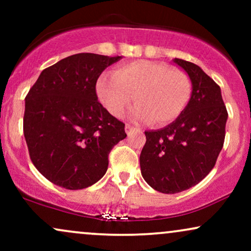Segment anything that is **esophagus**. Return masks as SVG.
Segmentation results:
<instances>
[{"mask_svg":"<svg viewBox=\"0 0 251 251\" xmlns=\"http://www.w3.org/2000/svg\"><path fill=\"white\" fill-rule=\"evenodd\" d=\"M125 131H126V133H127V135H131V134H133L134 132L140 131V128L135 127V126L131 125V124H126V125H125Z\"/></svg>","mask_w":251,"mask_h":251,"instance_id":"obj_1","label":"esophagus"}]
</instances>
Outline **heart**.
<instances>
[{"instance_id": "obj_1", "label": "heart", "mask_w": 251, "mask_h": 251, "mask_svg": "<svg viewBox=\"0 0 251 251\" xmlns=\"http://www.w3.org/2000/svg\"><path fill=\"white\" fill-rule=\"evenodd\" d=\"M192 86L183 71L164 62L138 60L120 66L113 75L103 74L97 82V94L109 113L122 117L133 97L135 119L163 126L177 120L191 99Z\"/></svg>"}]
</instances>
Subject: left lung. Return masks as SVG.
I'll use <instances>...</instances> for the list:
<instances>
[{
  "instance_id": "8db88e82",
  "label": "left lung",
  "mask_w": 251,
  "mask_h": 251,
  "mask_svg": "<svg viewBox=\"0 0 251 251\" xmlns=\"http://www.w3.org/2000/svg\"><path fill=\"white\" fill-rule=\"evenodd\" d=\"M174 62L191 79V99L174 123L145 132L140 153L144 179L163 194L188 190L209 175L223 148L227 119L220 86L195 63Z\"/></svg>"
}]
</instances>
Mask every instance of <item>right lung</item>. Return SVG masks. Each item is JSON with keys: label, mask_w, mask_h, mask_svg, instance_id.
<instances>
[{"label": "right lung", "mask_w": 251, "mask_h": 251, "mask_svg": "<svg viewBox=\"0 0 251 251\" xmlns=\"http://www.w3.org/2000/svg\"><path fill=\"white\" fill-rule=\"evenodd\" d=\"M122 56L74 54L46 68L25 97L24 134L34 166L68 190L101 179L125 124L99 102L100 74Z\"/></svg>", "instance_id": "right-lung-1"}]
</instances>
